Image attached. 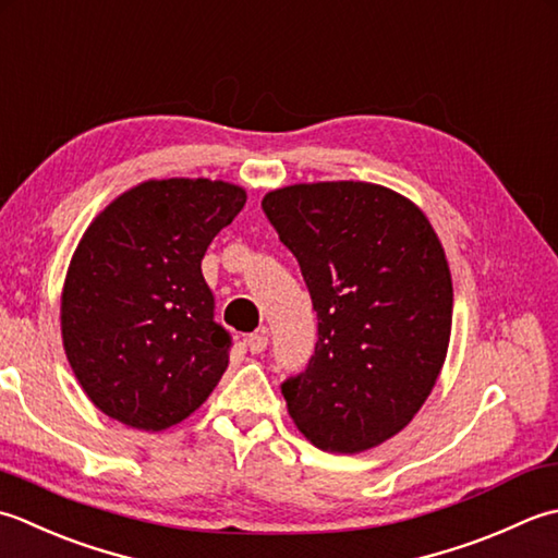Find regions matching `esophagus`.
Wrapping results in <instances>:
<instances>
[{
	"instance_id": "obj_1",
	"label": "esophagus",
	"mask_w": 558,
	"mask_h": 558,
	"mask_svg": "<svg viewBox=\"0 0 558 558\" xmlns=\"http://www.w3.org/2000/svg\"><path fill=\"white\" fill-rule=\"evenodd\" d=\"M267 342H269V335L265 327L257 329V332H253V335H247V339H245V344L250 351H253V354H263V351L267 349Z\"/></svg>"
}]
</instances>
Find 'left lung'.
Here are the masks:
<instances>
[{
    "instance_id": "1",
    "label": "left lung",
    "mask_w": 558,
    "mask_h": 558,
    "mask_svg": "<svg viewBox=\"0 0 558 558\" xmlns=\"http://www.w3.org/2000/svg\"><path fill=\"white\" fill-rule=\"evenodd\" d=\"M263 209L317 313L308 368L281 385L293 424L327 452L380 446L416 416L446 363V250L412 199L373 183L279 187Z\"/></svg>"
}]
</instances>
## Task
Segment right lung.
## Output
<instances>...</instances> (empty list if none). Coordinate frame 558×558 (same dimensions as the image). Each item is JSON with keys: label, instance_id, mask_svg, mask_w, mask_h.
Returning <instances> with one entry per match:
<instances>
[{"label": "right lung", "instance_id": "1", "mask_svg": "<svg viewBox=\"0 0 558 558\" xmlns=\"http://www.w3.org/2000/svg\"><path fill=\"white\" fill-rule=\"evenodd\" d=\"M245 190L209 178L146 180L100 211L62 289V344L106 416L163 430L199 409L229 366L202 257L245 207Z\"/></svg>", "mask_w": 558, "mask_h": 558}]
</instances>
